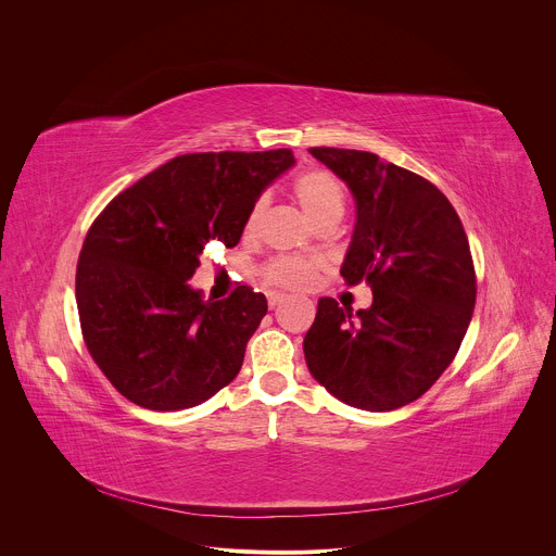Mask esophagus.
Returning <instances> with one entry per match:
<instances>
[{
	"label": "esophagus",
	"instance_id": "1",
	"mask_svg": "<svg viewBox=\"0 0 556 556\" xmlns=\"http://www.w3.org/2000/svg\"><path fill=\"white\" fill-rule=\"evenodd\" d=\"M266 296H268V307L270 309H275L281 301H286V294H281V292H268Z\"/></svg>",
	"mask_w": 556,
	"mask_h": 556
}]
</instances>
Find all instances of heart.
Returning a JSON list of instances; mask_svg holds the SVG:
<instances>
[{"mask_svg":"<svg viewBox=\"0 0 556 556\" xmlns=\"http://www.w3.org/2000/svg\"><path fill=\"white\" fill-rule=\"evenodd\" d=\"M290 195L314 226L326 219H341L345 208V193L341 182L326 169H307L299 174L290 185ZM264 202L257 200L249 215L244 230L253 232L262 219ZM319 266L301 260H270L260 268V277L266 286L275 288H305L316 277Z\"/></svg>","mask_w":556,"mask_h":556,"instance_id":"obj_1","label":"heart"}]
</instances>
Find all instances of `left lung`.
I'll use <instances>...</instances> for the list:
<instances>
[{
	"mask_svg": "<svg viewBox=\"0 0 556 556\" xmlns=\"http://www.w3.org/2000/svg\"><path fill=\"white\" fill-rule=\"evenodd\" d=\"M350 187L356 226L341 268L367 309L319 299L303 339L309 374L350 407L391 412L431 389L468 330L478 279L464 226L427 178L376 153L309 147Z\"/></svg>",
	"mask_w": 556,
	"mask_h": 556,
	"instance_id": "obj_1",
	"label": "left lung"
}]
</instances>
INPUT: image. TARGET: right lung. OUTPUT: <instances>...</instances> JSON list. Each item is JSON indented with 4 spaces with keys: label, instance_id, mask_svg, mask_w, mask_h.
Returning <instances> with one entry per match:
<instances>
[{
    "label": "right lung",
    "instance_id": "add662e5",
    "mask_svg": "<svg viewBox=\"0 0 556 556\" xmlns=\"http://www.w3.org/2000/svg\"><path fill=\"white\" fill-rule=\"evenodd\" d=\"M292 165L290 149L185 153L92 222L76 264L78 321L90 356L127 401L189 409L240 371L266 296L237 286L204 301L189 279L211 242H240L260 193Z\"/></svg>",
    "mask_w": 556,
    "mask_h": 556
}]
</instances>
